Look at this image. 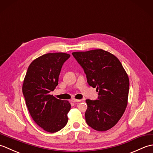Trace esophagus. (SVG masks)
Returning a JSON list of instances; mask_svg holds the SVG:
<instances>
[{
	"instance_id": "34e87169",
	"label": "esophagus",
	"mask_w": 153,
	"mask_h": 153,
	"mask_svg": "<svg viewBox=\"0 0 153 153\" xmlns=\"http://www.w3.org/2000/svg\"><path fill=\"white\" fill-rule=\"evenodd\" d=\"M71 101L72 102H80L81 100H78V99H72L71 100Z\"/></svg>"
}]
</instances>
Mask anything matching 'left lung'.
Instances as JSON below:
<instances>
[{
  "instance_id": "8db88e82",
  "label": "left lung",
  "mask_w": 153,
  "mask_h": 153,
  "mask_svg": "<svg viewBox=\"0 0 153 153\" xmlns=\"http://www.w3.org/2000/svg\"><path fill=\"white\" fill-rule=\"evenodd\" d=\"M72 55L83 69L87 83L99 92L98 99L86 100V122L97 131L108 130L118 123L128 105V74L118 58L104 50L74 52Z\"/></svg>"
}]
</instances>
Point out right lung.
Segmentation results:
<instances>
[{"instance_id":"obj_1","label":"right lung","mask_w":153,"mask_h":153,"mask_svg":"<svg viewBox=\"0 0 153 153\" xmlns=\"http://www.w3.org/2000/svg\"><path fill=\"white\" fill-rule=\"evenodd\" d=\"M70 57L69 54L56 53L36 58L29 66L23 83V95L31 116L50 133L60 131L68 122L70 103L55 98L50 93L58 85L62 67Z\"/></svg>"}]
</instances>
